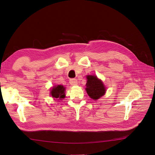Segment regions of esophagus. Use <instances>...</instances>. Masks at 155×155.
Listing matches in <instances>:
<instances>
[{
    "mask_svg": "<svg viewBox=\"0 0 155 155\" xmlns=\"http://www.w3.org/2000/svg\"><path fill=\"white\" fill-rule=\"evenodd\" d=\"M69 82H70V84L72 85V86L77 85V84H78V81H77V79H75V78H71V79H70Z\"/></svg>",
    "mask_w": 155,
    "mask_h": 155,
    "instance_id": "34e87169",
    "label": "esophagus"
}]
</instances>
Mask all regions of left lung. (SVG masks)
I'll return each instance as SVG.
<instances>
[{"label": "left lung", "mask_w": 155, "mask_h": 155, "mask_svg": "<svg viewBox=\"0 0 155 155\" xmlns=\"http://www.w3.org/2000/svg\"><path fill=\"white\" fill-rule=\"evenodd\" d=\"M87 80L86 90L90 98L97 100L104 96L106 90L101 81L95 75L87 76Z\"/></svg>", "instance_id": "obj_1"}]
</instances>
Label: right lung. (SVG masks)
I'll use <instances>...</instances> for the list:
<instances>
[{
  "instance_id": "add662e5",
  "label": "right lung",
  "mask_w": 155,
  "mask_h": 155,
  "mask_svg": "<svg viewBox=\"0 0 155 155\" xmlns=\"http://www.w3.org/2000/svg\"><path fill=\"white\" fill-rule=\"evenodd\" d=\"M65 87L61 85L55 86V87L51 89L50 94L51 96L55 98H59V100H61L65 97Z\"/></svg>"
}]
</instances>
